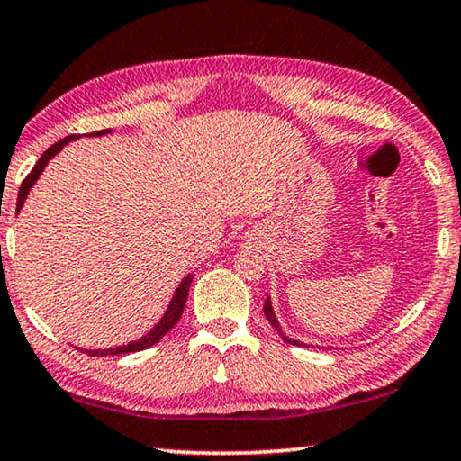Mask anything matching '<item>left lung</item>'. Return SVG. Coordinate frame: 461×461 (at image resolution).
Wrapping results in <instances>:
<instances>
[{
  "label": "left lung",
  "instance_id": "8db88e82",
  "mask_svg": "<svg viewBox=\"0 0 461 461\" xmlns=\"http://www.w3.org/2000/svg\"><path fill=\"white\" fill-rule=\"evenodd\" d=\"M264 315H267V319L270 321V325L275 327V330H276L280 335H283V339H285L286 343H293V346H301L299 341H293L291 338H286V335H285L283 331H280V325H278V321H276V315H275V311H272V307H270V301H268V299H267V303H264Z\"/></svg>",
  "mask_w": 461,
  "mask_h": 461
}]
</instances>
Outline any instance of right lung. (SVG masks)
Returning <instances> with one entry per match:
<instances>
[{
  "mask_svg": "<svg viewBox=\"0 0 461 461\" xmlns=\"http://www.w3.org/2000/svg\"><path fill=\"white\" fill-rule=\"evenodd\" d=\"M107 131H112V130H101V131H93L91 136H99V134H107ZM75 138H79V136H67V138H62V140H59L57 144H52L49 150H46L41 158H38V162L34 165V168L30 170V175L24 178V181H22V186H20V191H18V209L24 205V199H26V194H28V191H30V186H32L34 183H36V178L41 176V173L44 170V167H46V162H49L54 154H57L62 146L65 144H68L71 142V140H75ZM191 280H193V276H186L181 285H178V288H176V293H175V296H173V301H170V305H168V309H167V313H165V317L160 319L158 323H156L154 327H152V331L148 333V335H144V338H140L138 341H131V343H128V346H120V348H109V349H81V352H85V354H89V356H115V354H131V352H142V349H146V348H150V346H154V343H158L162 338H165V335L173 330V327L176 325V321L178 319H181V315H183V309H185V303H186V296H189V288H191Z\"/></svg>",
  "mask_w": 461,
  "mask_h": 461,
  "instance_id": "1",
  "label": "right lung"
}]
</instances>
